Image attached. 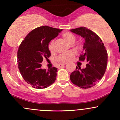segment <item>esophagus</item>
Returning <instances> with one entry per match:
<instances>
[{"mask_svg": "<svg viewBox=\"0 0 120 120\" xmlns=\"http://www.w3.org/2000/svg\"><path fill=\"white\" fill-rule=\"evenodd\" d=\"M67 64V63H61V64H60V67H61V66L64 65H65V64Z\"/></svg>", "mask_w": 120, "mask_h": 120, "instance_id": "obj_1", "label": "esophagus"}]
</instances>
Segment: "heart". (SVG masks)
<instances>
[{
  "instance_id": "1",
  "label": "heart",
  "mask_w": 120,
  "mask_h": 120,
  "mask_svg": "<svg viewBox=\"0 0 120 120\" xmlns=\"http://www.w3.org/2000/svg\"><path fill=\"white\" fill-rule=\"evenodd\" d=\"M63 40L68 44H72L75 42V36L71 33L64 32L61 35ZM49 49L50 51H52L54 49V41L52 40L49 44ZM75 55V53L73 51L69 52L68 53H63L60 55L57 58V60L61 62H67L69 61Z\"/></svg>"
}]
</instances>
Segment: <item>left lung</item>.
I'll list each match as a JSON object with an SVG mask.
<instances>
[{"label": "left lung", "instance_id": "left-lung-1", "mask_svg": "<svg viewBox=\"0 0 120 120\" xmlns=\"http://www.w3.org/2000/svg\"><path fill=\"white\" fill-rule=\"evenodd\" d=\"M85 39L79 61H87L85 69L79 66L71 73L70 79L73 83L82 89H89L99 82L105 73L108 54L100 37L90 29L80 27L70 30Z\"/></svg>", "mask_w": 120, "mask_h": 120}]
</instances>
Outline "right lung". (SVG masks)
<instances>
[{"instance_id": "1", "label": "right lung", "mask_w": 120, "mask_h": 120, "mask_svg": "<svg viewBox=\"0 0 120 120\" xmlns=\"http://www.w3.org/2000/svg\"><path fill=\"white\" fill-rule=\"evenodd\" d=\"M61 31L48 26L38 27L30 31L20 44L17 51L19 69L24 80L33 87L45 89L55 81L57 69H43L41 63L51 56L49 43Z\"/></svg>"}]
</instances>
